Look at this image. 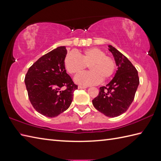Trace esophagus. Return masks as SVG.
I'll return each instance as SVG.
<instances>
[{"label":"esophagus","mask_w":161,"mask_h":161,"mask_svg":"<svg viewBox=\"0 0 161 161\" xmlns=\"http://www.w3.org/2000/svg\"><path fill=\"white\" fill-rule=\"evenodd\" d=\"M86 86H79L78 88L79 89H85V88H86Z\"/></svg>","instance_id":"obj_1"}]
</instances>
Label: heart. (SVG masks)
<instances>
[{
  "instance_id": "1",
  "label": "heart",
  "mask_w": 161,
  "mask_h": 161,
  "mask_svg": "<svg viewBox=\"0 0 161 161\" xmlns=\"http://www.w3.org/2000/svg\"><path fill=\"white\" fill-rule=\"evenodd\" d=\"M70 52L66 54L64 66L71 75H77L85 70L86 66L91 71L75 77V81L81 86H90L100 83L102 80L110 78L115 70V63L111 57L105 55L104 51L92 47L78 53Z\"/></svg>"
}]
</instances>
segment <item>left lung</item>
I'll return each mask as SVG.
<instances>
[{"instance_id": "left-lung-1", "label": "left lung", "mask_w": 161, "mask_h": 161, "mask_svg": "<svg viewBox=\"0 0 161 161\" xmlns=\"http://www.w3.org/2000/svg\"><path fill=\"white\" fill-rule=\"evenodd\" d=\"M118 70L106 86L100 88L92 102L94 107L106 116L117 117L124 114L131 104L139 85L138 71L131 61L119 51L108 45Z\"/></svg>"}]
</instances>
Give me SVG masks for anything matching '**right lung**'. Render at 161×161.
I'll list each match as a JSON object with an SVG mask.
<instances>
[{
  "label": "right lung",
  "mask_w": 161,
  "mask_h": 161,
  "mask_svg": "<svg viewBox=\"0 0 161 161\" xmlns=\"http://www.w3.org/2000/svg\"><path fill=\"white\" fill-rule=\"evenodd\" d=\"M66 54V47H57L40 57L25 75L30 101L37 112L46 117H56L66 111L77 89L65 68Z\"/></svg>",
  "instance_id": "obj_1"
}]
</instances>
